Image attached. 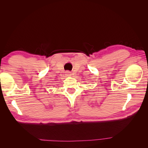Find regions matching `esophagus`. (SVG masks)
I'll list each match as a JSON object with an SVG mask.
<instances>
[{
	"mask_svg": "<svg viewBox=\"0 0 148 148\" xmlns=\"http://www.w3.org/2000/svg\"><path fill=\"white\" fill-rule=\"evenodd\" d=\"M65 73H66V75H68V76H70L71 75V72H70V71H66Z\"/></svg>",
	"mask_w": 148,
	"mask_h": 148,
	"instance_id": "34e87169",
	"label": "esophagus"
}]
</instances>
